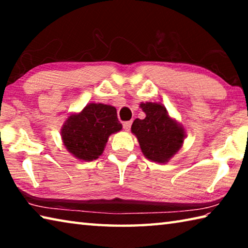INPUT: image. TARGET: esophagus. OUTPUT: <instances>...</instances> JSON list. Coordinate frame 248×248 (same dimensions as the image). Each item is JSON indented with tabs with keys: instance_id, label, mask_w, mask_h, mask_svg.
<instances>
[{
	"instance_id": "34e87169",
	"label": "esophagus",
	"mask_w": 248,
	"mask_h": 248,
	"mask_svg": "<svg viewBox=\"0 0 248 248\" xmlns=\"http://www.w3.org/2000/svg\"><path fill=\"white\" fill-rule=\"evenodd\" d=\"M131 124H132V121H125V123H124V129L125 130V131H129L130 128H131Z\"/></svg>"
}]
</instances>
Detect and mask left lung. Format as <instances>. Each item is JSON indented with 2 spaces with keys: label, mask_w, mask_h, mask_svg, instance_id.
Masks as SVG:
<instances>
[{
  "label": "left lung",
  "mask_w": 248,
  "mask_h": 248,
  "mask_svg": "<svg viewBox=\"0 0 248 248\" xmlns=\"http://www.w3.org/2000/svg\"><path fill=\"white\" fill-rule=\"evenodd\" d=\"M144 119H136L131 131L139 141L142 153L150 161L169 162L182 148L186 133L183 125L170 118L166 108L158 103H141Z\"/></svg>",
  "instance_id": "left-lung-1"
}]
</instances>
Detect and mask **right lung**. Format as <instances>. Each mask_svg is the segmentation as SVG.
I'll return each mask as SVG.
<instances>
[{
  "mask_svg": "<svg viewBox=\"0 0 248 248\" xmlns=\"http://www.w3.org/2000/svg\"><path fill=\"white\" fill-rule=\"evenodd\" d=\"M123 129L114 106L91 103L68 117L61 129L63 144L81 161L91 162L104 152L110 134Z\"/></svg>",
  "mask_w": 248,
  "mask_h": 248,
  "instance_id": "add662e5",
  "label": "right lung"
}]
</instances>
